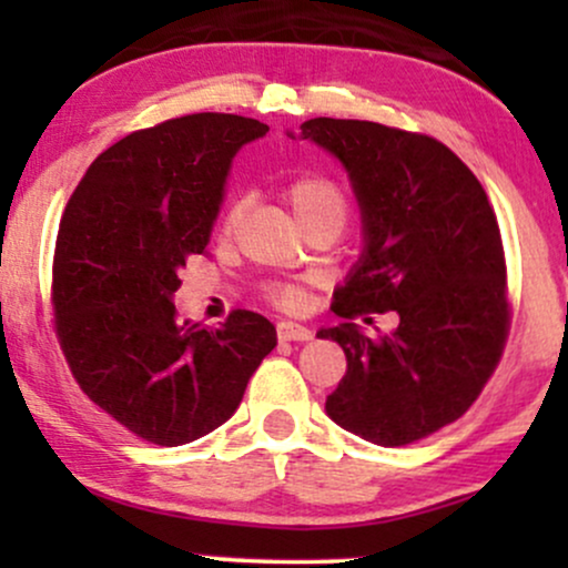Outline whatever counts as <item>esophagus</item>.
Wrapping results in <instances>:
<instances>
[{"mask_svg":"<svg viewBox=\"0 0 568 568\" xmlns=\"http://www.w3.org/2000/svg\"><path fill=\"white\" fill-rule=\"evenodd\" d=\"M312 336H315V334H312L306 325H298V323H291V321H280L277 323V338H280V342H310Z\"/></svg>","mask_w":568,"mask_h":568,"instance_id":"1","label":"esophagus"}]
</instances>
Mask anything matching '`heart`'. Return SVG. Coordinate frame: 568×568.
<instances>
[{
  "label": "heart",
  "instance_id": "1",
  "mask_svg": "<svg viewBox=\"0 0 568 568\" xmlns=\"http://www.w3.org/2000/svg\"><path fill=\"white\" fill-rule=\"evenodd\" d=\"M285 197H288L291 207L296 211V216L306 232L317 230V226H334L338 232L347 224L349 200L344 194V189L334 179H328V175H298V179H293L285 186ZM240 219H243V200H234L226 207L224 219H221V230L232 232L240 224ZM264 293L270 296V302L283 306V310H298L304 304V291L296 283H270Z\"/></svg>",
  "mask_w": 568,
  "mask_h": 568
}]
</instances>
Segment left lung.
<instances>
[{
  "instance_id": "1",
  "label": "left lung",
  "mask_w": 568,
  "mask_h": 568,
  "mask_svg": "<svg viewBox=\"0 0 568 568\" xmlns=\"http://www.w3.org/2000/svg\"><path fill=\"white\" fill-rule=\"evenodd\" d=\"M304 139L347 168L363 213L361 262L334 291L347 374L325 400L338 427L406 446L452 425L484 393L510 331L505 247L486 189L446 143L366 120L315 116ZM395 311L393 335L354 321Z\"/></svg>"
}]
</instances>
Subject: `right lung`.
Returning a JSON list of instances; mask_svg holds the SVG:
<instances>
[{"instance_id":"right-lung-1","label":"right lung","mask_w":568,"mask_h":568,"mask_svg":"<svg viewBox=\"0 0 568 568\" xmlns=\"http://www.w3.org/2000/svg\"><path fill=\"white\" fill-rule=\"evenodd\" d=\"M264 122L202 112L135 130L77 184L53 256V325L71 376L135 438L184 446L224 425L277 347L275 325L232 310L181 323V270L205 253L232 158Z\"/></svg>"}]
</instances>
